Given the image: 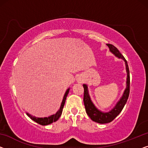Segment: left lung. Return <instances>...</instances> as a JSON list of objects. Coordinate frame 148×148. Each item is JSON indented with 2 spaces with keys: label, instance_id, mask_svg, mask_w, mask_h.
<instances>
[{
  "label": "left lung",
  "instance_id": "left-lung-1",
  "mask_svg": "<svg viewBox=\"0 0 148 148\" xmlns=\"http://www.w3.org/2000/svg\"><path fill=\"white\" fill-rule=\"evenodd\" d=\"M107 46H108L110 51L114 56L118 58L122 59L125 62V70H126L127 72L126 88H125L124 92H123L122 96L121 97L120 100L117 102L115 106L110 110V111L108 112H103L101 111V110H98L95 106V105L92 102L91 98H90L89 95L88 86L86 84H83L84 90V103L85 106L86 112L88 116L91 118L92 121L99 123H107L111 122L112 120H114L119 115V114L122 112L125 104L126 103L127 99H128L130 94V71L127 61L125 60V59L123 56V55L118 50V48H116L114 45H110V44H107Z\"/></svg>",
  "mask_w": 148,
  "mask_h": 148
}]
</instances>
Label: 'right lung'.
Listing matches in <instances>:
<instances>
[{
    "label": "right lung",
    "instance_id": "1",
    "mask_svg": "<svg viewBox=\"0 0 148 148\" xmlns=\"http://www.w3.org/2000/svg\"><path fill=\"white\" fill-rule=\"evenodd\" d=\"M69 90H70V88H68V89H67L66 91L64 96V97H63L60 109L57 111V112L55 114H53V115H51L48 117H45V118H36V117L33 116L31 115V114H30L28 113H26V115L29 117L31 120L34 121L35 122L38 123V124H40L42 125H46L50 124V123H52L53 122H55L56 121L58 120L59 118H60L61 116L62 112L64 106V103L66 102V99L68 94V93H69Z\"/></svg>",
    "mask_w": 148,
    "mask_h": 148
}]
</instances>
